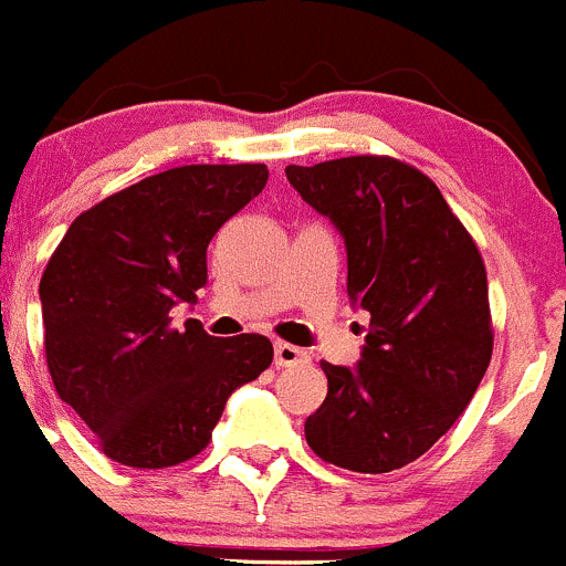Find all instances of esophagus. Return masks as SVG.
I'll use <instances>...</instances> for the list:
<instances>
[{
	"mask_svg": "<svg viewBox=\"0 0 566 566\" xmlns=\"http://www.w3.org/2000/svg\"><path fill=\"white\" fill-rule=\"evenodd\" d=\"M308 358L311 355L305 349L294 347V344H274V367H303V364H308Z\"/></svg>",
	"mask_w": 566,
	"mask_h": 566,
	"instance_id": "34e87169",
	"label": "esophagus"
}]
</instances>
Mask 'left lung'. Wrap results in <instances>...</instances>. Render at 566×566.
<instances>
[{"label": "left lung", "mask_w": 566, "mask_h": 566, "mask_svg": "<svg viewBox=\"0 0 566 566\" xmlns=\"http://www.w3.org/2000/svg\"><path fill=\"white\" fill-rule=\"evenodd\" d=\"M294 191L347 250V294L369 314L355 367H333L305 439L353 472L428 453L470 406L492 360L483 258L430 177L380 155L286 166Z\"/></svg>", "instance_id": "1"}]
</instances>
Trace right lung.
I'll use <instances>...</instances> for the list:
<instances>
[{
  "instance_id": "obj_1",
  "label": "right lung",
  "mask_w": 566,
  "mask_h": 566,
  "mask_svg": "<svg viewBox=\"0 0 566 566\" xmlns=\"http://www.w3.org/2000/svg\"><path fill=\"white\" fill-rule=\"evenodd\" d=\"M263 164L177 166L80 213L41 277L52 384L107 459L138 470L182 464L208 448L224 402L272 364L258 333L175 331L169 311L197 303L208 244L263 191Z\"/></svg>"
}]
</instances>
